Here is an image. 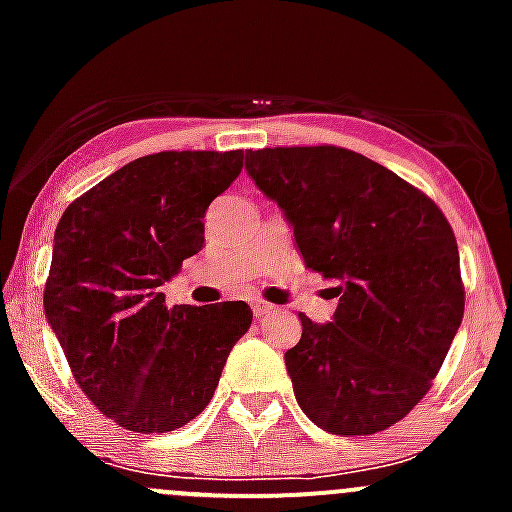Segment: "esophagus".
I'll use <instances>...</instances> for the list:
<instances>
[{
	"label": "esophagus",
	"instance_id": "1",
	"mask_svg": "<svg viewBox=\"0 0 512 512\" xmlns=\"http://www.w3.org/2000/svg\"><path fill=\"white\" fill-rule=\"evenodd\" d=\"M270 312H272V304L262 302V299H255V302H252V314H255L257 319L267 317V314H270Z\"/></svg>",
	"mask_w": 512,
	"mask_h": 512
}]
</instances>
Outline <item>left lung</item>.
<instances>
[{"label":"left lung","mask_w":512,"mask_h":512,"mask_svg":"<svg viewBox=\"0 0 512 512\" xmlns=\"http://www.w3.org/2000/svg\"><path fill=\"white\" fill-rule=\"evenodd\" d=\"M280 205L304 265L337 280L327 324L302 319L285 354L304 416L334 436L401 421L431 389L463 319L458 245L433 200L361 153L334 146L245 153Z\"/></svg>","instance_id":"obj_1"}]
</instances>
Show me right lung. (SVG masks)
Returning a JSON list of instances; mask_svg holds the SVG:
<instances>
[{"mask_svg":"<svg viewBox=\"0 0 512 512\" xmlns=\"http://www.w3.org/2000/svg\"><path fill=\"white\" fill-rule=\"evenodd\" d=\"M242 158H136L76 198L56 225L46 322L81 391L128 431H175L198 416L250 329L245 302L168 309L160 292L203 247L205 210L240 175Z\"/></svg>","mask_w":512,"mask_h":512,"instance_id":"1","label":"right lung"}]
</instances>
